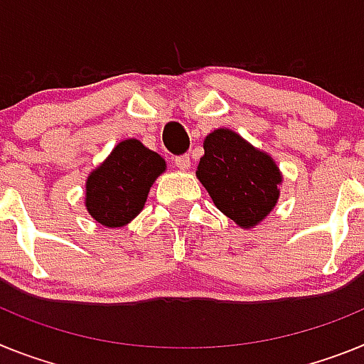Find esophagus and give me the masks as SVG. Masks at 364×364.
<instances>
[{"mask_svg":"<svg viewBox=\"0 0 364 364\" xmlns=\"http://www.w3.org/2000/svg\"><path fill=\"white\" fill-rule=\"evenodd\" d=\"M173 164H176L179 170H188V168H191V156H188V154H181V156H176V157H173Z\"/></svg>","mask_w":364,"mask_h":364,"instance_id":"obj_1","label":"esophagus"}]
</instances>
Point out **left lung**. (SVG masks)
<instances>
[{
  "mask_svg": "<svg viewBox=\"0 0 364 364\" xmlns=\"http://www.w3.org/2000/svg\"><path fill=\"white\" fill-rule=\"evenodd\" d=\"M198 179L221 213L240 227H255L271 213L282 181L267 154L252 148L230 129H214L203 143Z\"/></svg>",
  "mask_w": 364,
  "mask_h": 364,
  "instance_id": "left-lung-1",
  "label": "left lung"
}]
</instances>
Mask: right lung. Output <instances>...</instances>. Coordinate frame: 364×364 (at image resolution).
I'll return each instance as SVG.
<instances>
[{"label": "right lung", "instance_id": "right-lung-1", "mask_svg": "<svg viewBox=\"0 0 364 364\" xmlns=\"http://www.w3.org/2000/svg\"><path fill=\"white\" fill-rule=\"evenodd\" d=\"M163 170L159 154L135 139L122 141L87 178V213L104 227L126 225L143 210L148 191Z\"/></svg>", "mask_w": 364, "mask_h": 364}]
</instances>
